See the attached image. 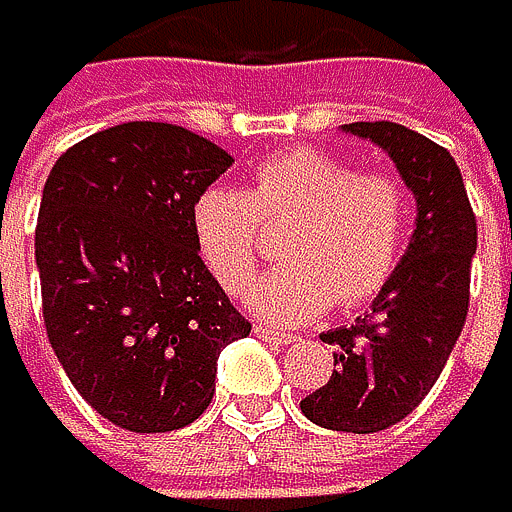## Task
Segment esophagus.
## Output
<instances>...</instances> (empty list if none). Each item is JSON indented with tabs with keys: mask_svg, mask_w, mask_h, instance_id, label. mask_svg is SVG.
<instances>
[{
	"mask_svg": "<svg viewBox=\"0 0 512 512\" xmlns=\"http://www.w3.org/2000/svg\"><path fill=\"white\" fill-rule=\"evenodd\" d=\"M254 334L264 337V341H270V344H293L296 341L290 331H280V328H270V325H254Z\"/></svg>",
	"mask_w": 512,
	"mask_h": 512,
	"instance_id": "obj_1",
	"label": "esophagus"
}]
</instances>
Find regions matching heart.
Instances as JSON below:
<instances>
[{
  "mask_svg": "<svg viewBox=\"0 0 512 512\" xmlns=\"http://www.w3.org/2000/svg\"><path fill=\"white\" fill-rule=\"evenodd\" d=\"M296 216L283 238L290 261L248 293L251 312L280 325L373 299L392 280L408 242L411 200L405 184L382 171L299 146L267 159L248 191L206 187L194 200V238L210 274L229 293L245 290L261 258V226Z\"/></svg>",
  "mask_w": 512,
  "mask_h": 512,
  "instance_id": "heart-1",
  "label": "heart"
}]
</instances>
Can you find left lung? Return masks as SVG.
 <instances>
[{
	"label": "left lung",
	"instance_id": "obj_1",
	"mask_svg": "<svg viewBox=\"0 0 512 512\" xmlns=\"http://www.w3.org/2000/svg\"><path fill=\"white\" fill-rule=\"evenodd\" d=\"M389 152L417 200L414 235L392 280L357 325L334 328L328 385L299 401L312 424L344 433H379L405 420L440 379L468 315V283L478 222L456 159L401 123H344Z\"/></svg>",
	"mask_w": 512,
	"mask_h": 512
}]
</instances>
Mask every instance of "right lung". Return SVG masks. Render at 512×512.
<instances>
[{
	"instance_id": "1",
	"label": "right lung",
	"mask_w": 512,
	"mask_h": 512,
	"mask_svg": "<svg viewBox=\"0 0 512 512\" xmlns=\"http://www.w3.org/2000/svg\"><path fill=\"white\" fill-rule=\"evenodd\" d=\"M229 165L191 130L133 120L66 149L44 184L34 258L50 347L123 430L194 424L213 401L219 350L251 331L200 261L191 222Z\"/></svg>"
}]
</instances>
